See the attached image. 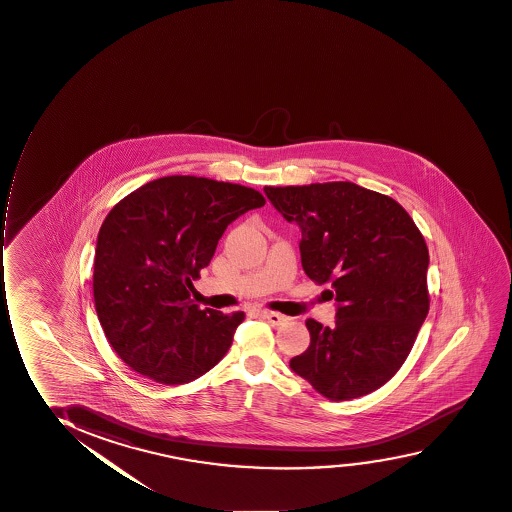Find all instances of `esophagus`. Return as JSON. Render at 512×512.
<instances>
[{
    "label": "esophagus",
    "mask_w": 512,
    "mask_h": 512,
    "mask_svg": "<svg viewBox=\"0 0 512 512\" xmlns=\"http://www.w3.org/2000/svg\"><path fill=\"white\" fill-rule=\"evenodd\" d=\"M263 316H265L266 320L270 321L271 325H282V323L289 320L284 314L275 313V311H265Z\"/></svg>",
    "instance_id": "esophagus-1"
}]
</instances>
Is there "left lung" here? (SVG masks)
Returning <instances> with one entry per match:
<instances>
[{
	"instance_id": "left-lung-1",
	"label": "left lung",
	"mask_w": 512,
	"mask_h": 512,
	"mask_svg": "<svg viewBox=\"0 0 512 512\" xmlns=\"http://www.w3.org/2000/svg\"><path fill=\"white\" fill-rule=\"evenodd\" d=\"M265 192L301 227L306 275L339 302L332 328L306 320L311 344L290 368L330 401L375 392L401 370L430 309L425 237L395 199L352 182Z\"/></svg>"
}]
</instances>
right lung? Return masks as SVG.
<instances>
[{"label":"right lung","mask_w":512,"mask_h":512,"mask_svg":"<svg viewBox=\"0 0 512 512\" xmlns=\"http://www.w3.org/2000/svg\"><path fill=\"white\" fill-rule=\"evenodd\" d=\"M265 203L246 185L172 175L111 208L94 254V306L130 370L182 385L222 361L246 314L199 309L192 280L210 265L228 225Z\"/></svg>","instance_id":"obj_1"}]
</instances>
